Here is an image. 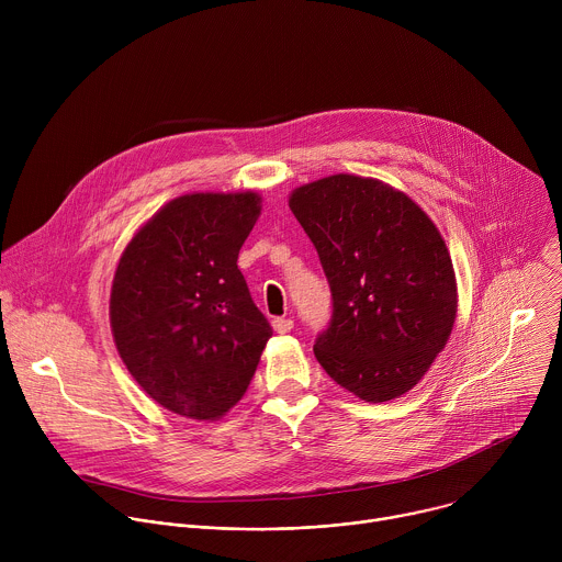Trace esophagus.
<instances>
[{
    "label": "esophagus",
    "instance_id": "34e87169",
    "mask_svg": "<svg viewBox=\"0 0 562 562\" xmlns=\"http://www.w3.org/2000/svg\"><path fill=\"white\" fill-rule=\"evenodd\" d=\"M273 329H276V334H289L293 329V319L291 317H276Z\"/></svg>",
    "mask_w": 562,
    "mask_h": 562
}]
</instances>
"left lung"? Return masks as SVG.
Wrapping results in <instances>:
<instances>
[{
  "instance_id": "8db88e82",
  "label": "left lung",
  "mask_w": 562,
  "mask_h": 562,
  "mask_svg": "<svg viewBox=\"0 0 562 562\" xmlns=\"http://www.w3.org/2000/svg\"><path fill=\"white\" fill-rule=\"evenodd\" d=\"M289 209L334 295L331 325L313 347L317 362L364 403L414 389L445 349L458 311L438 226L407 193L353 173L293 189Z\"/></svg>"
}]
</instances>
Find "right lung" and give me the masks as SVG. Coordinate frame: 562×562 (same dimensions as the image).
Instances as JSON below:
<instances>
[{
	"mask_svg": "<svg viewBox=\"0 0 562 562\" xmlns=\"http://www.w3.org/2000/svg\"><path fill=\"white\" fill-rule=\"evenodd\" d=\"M262 211L256 191L167 202L120 256L109 317L122 362L165 407L217 420L249 389L273 336L237 256Z\"/></svg>",
	"mask_w": 562,
	"mask_h": 562,
	"instance_id": "add662e5",
	"label": "right lung"
}]
</instances>
